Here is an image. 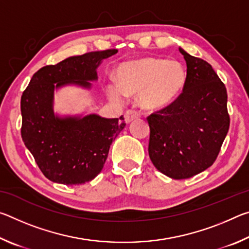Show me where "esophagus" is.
<instances>
[{
  "mask_svg": "<svg viewBox=\"0 0 249 249\" xmlns=\"http://www.w3.org/2000/svg\"><path fill=\"white\" fill-rule=\"evenodd\" d=\"M124 117H125V122L128 124V123H130V122H133L134 120L140 119L141 113L137 111H134V109H128V111L125 112Z\"/></svg>",
  "mask_w": 249,
  "mask_h": 249,
  "instance_id": "34e87169",
  "label": "esophagus"
}]
</instances>
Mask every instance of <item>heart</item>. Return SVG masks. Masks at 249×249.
<instances>
[{
    "mask_svg": "<svg viewBox=\"0 0 249 249\" xmlns=\"http://www.w3.org/2000/svg\"><path fill=\"white\" fill-rule=\"evenodd\" d=\"M117 83L107 84V93L116 100L125 94L140 95V104L157 111L174 104L184 89L187 72L177 60L145 57L122 62L116 67Z\"/></svg>",
    "mask_w": 249,
    "mask_h": 249,
    "instance_id": "heart-1",
    "label": "heart"
}]
</instances>
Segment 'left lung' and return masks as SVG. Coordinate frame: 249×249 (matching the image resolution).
<instances>
[{
    "label": "left lung",
    "mask_w": 249,
    "mask_h": 249,
    "mask_svg": "<svg viewBox=\"0 0 249 249\" xmlns=\"http://www.w3.org/2000/svg\"><path fill=\"white\" fill-rule=\"evenodd\" d=\"M187 81L179 99L147 117L154 166L172 179H187L215 161L230 128L227 92L212 66L179 48Z\"/></svg>",
    "instance_id": "8db88e82"
}]
</instances>
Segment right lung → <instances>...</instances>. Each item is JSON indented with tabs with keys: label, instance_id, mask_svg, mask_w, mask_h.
<instances>
[{
	"label": "right lung",
	"instance_id": "obj_1",
	"mask_svg": "<svg viewBox=\"0 0 249 249\" xmlns=\"http://www.w3.org/2000/svg\"><path fill=\"white\" fill-rule=\"evenodd\" d=\"M117 49L92 52L45 66L33 75L20 99L22 138L46 178L73 185L93 180L103 169L109 146L125 127L124 117L98 114L60 116L54 90L66 86L91 89L96 69Z\"/></svg>",
	"mask_w": 249,
	"mask_h": 249
}]
</instances>
